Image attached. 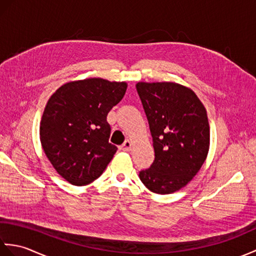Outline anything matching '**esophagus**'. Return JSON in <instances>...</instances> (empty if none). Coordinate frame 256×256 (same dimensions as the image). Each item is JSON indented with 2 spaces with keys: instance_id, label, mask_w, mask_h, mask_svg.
Wrapping results in <instances>:
<instances>
[{
  "instance_id": "obj_1",
  "label": "esophagus",
  "mask_w": 256,
  "mask_h": 256,
  "mask_svg": "<svg viewBox=\"0 0 256 256\" xmlns=\"http://www.w3.org/2000/svg\"><path fill=\"white\" fill-rule=\"evenodd\" d=\"M132 146H133V144H132L131 140H125L124 144L122 145V150H125V152H130L132 150Z\"/></svg>"
}]
</instances>
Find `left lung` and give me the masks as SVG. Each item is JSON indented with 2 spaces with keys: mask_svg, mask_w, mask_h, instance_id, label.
<instances>
[{
  "mask_svg": "<svg viewBox=\"0 0 256 256\" xmlns=\"http://www.w3.org/2000/svg\"><path fill=\"white\" fill-rule=\"evenodd\" d=\"M148 120L155 160L140 179L150 192L167 194L184 188L197 175L208 155L210 126L206 110L186 86L136 84Z\"/></svg>",
  "mask_w": 256,
  "mask_h": 256,
  "instance_id": "1",
  "label": "left lung"
}]
</instances>
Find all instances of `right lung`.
<instances>
[{"label": "right lung", "mask_w": 256, "mask_h": 256, "mask_svg": "<svg viewBox=\"0 0 256 256\" xmlns=\"http://www.w3.org/2000/svg\"><path fill=\"white\" fill-rule=\"evenodd\" d=\"M125 81H69L48 99L40 125L42 148L64 180L84 186L101 176L116 153L106 116L122 100Z\"/></svg>", "instance_id": "1"}]
</instances>
